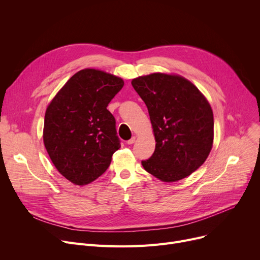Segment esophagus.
Here are the masks:
<instances>
[{
    "mask_svg": "<svg viewBox=\"0 0 260 260\" xmlns=\"http://www.w3.org/2000/svg\"><path fill=\"white\" fill-rule=\"evenodd\" d=\"M135 141H136V138L135 137H132L129 140H127V144H133V143H135Z\"/></svg>",
    "mask_w": 260,
    "mask_h": 260,
    "instance_id": "esophagus-1",
    "label": "esophagus"
}]
</instances>
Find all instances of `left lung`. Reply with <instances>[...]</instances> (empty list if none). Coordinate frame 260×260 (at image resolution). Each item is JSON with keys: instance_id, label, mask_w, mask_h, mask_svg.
Returning a JSON list of instances; mask_svg holds the SVG:
<instances>
[{"instance_id": "obj_1", "label": "left lung", "mask_w": 260, "mask_h": 260, "mask_svg": "<svg viewBox=\"0 0 260 260\" xmlns=\"http://www.w3.org/2000/svg\"><path fill=\"white\" fill-rule=\"evenodd\" d=\"M144 101L156 139L152 157L141 163L165 182L181 180L207 160L214 139V117L199 89L181 76L155 73L132 81Z\"/></svg>"}]
</instances>
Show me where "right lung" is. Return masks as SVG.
I'll return each instance as SVG.
<instances>
[{
  "mask_svg": "<svg viewBox=\"0 0 260 260\" xmlns=\"http://www.w3.org/2000/svg\"><path fill=\"white\" fill-rule=\"evenodd\" d=\"M121 78L92 68L75 74L49 103L43 140L67 180L84 185L100 177L121 147L116 120L106 108L121 90Z\"/></svg>",
  "mask_w": 260,
  "mask_h": 260,
  "instance_id": "right-lung-1",
  "label": "right lung"
}]
</instances>
